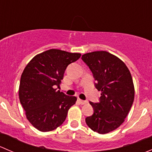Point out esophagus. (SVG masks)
I'll list each match as a JSON object with an SVG mask.
<instances>
[{"instance_id": "1", "label": "esophagus", "mask_w": 152, "mask_h": 152, "mask_svg": "<svg viewBox=\"0 0 152 152\" xmlns=\"http://www.w3.org/2000/svg\"><path fill=\"white\" fill-rule=\"evenodd\" d=\"M78 102H79V103L80 104H85L87 103V101H84V100H82V99H78Z\"/></svg>"}]
</instances>
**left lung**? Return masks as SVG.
Returning a JSON list of instances; mask_svg holds the SVG:
<instances>
[{
    "label": "left lung",
    "mask_w": 152,
    "mask_h": 152,
    "mask_svg": "<svg viewBox=\"0 0 152 152\" xmlns=\"http://www.w3.org/2000/svg\"><path fill=\"white\" fill-rule=\"evenodd\" d=\"M82 59L93 73L95 87L101 91L99 103L90 102L94 113L86 118V124L93 131L107 134L124 123L134 102L131 73L123 61L104 50L85 53Z\"/></svg>",
    "instance_id": "left-lung-1"
}]
</instances>
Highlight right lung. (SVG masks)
Listing matches in <instances>:
<instances>
[{
	"label": "right lung",
	"mask_w": 152,
	"mask_h": 152,
	"mask_svg": "<svg viewBox=\"0 0 152 152\" xmlns=\"http://www.w3.org/2000/svg\"><path fill=\"white\" fill-rule=\"evenodd\" d=\"M80 56L79 53L50 49L36 55L24 69L20 102L28 121L39 131H52L62 125L76 104V96H67L56 87H59L67 65Z\"/></svg>",
	"instance_id": "1"
}]
</instances>
